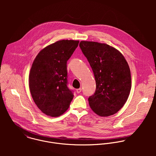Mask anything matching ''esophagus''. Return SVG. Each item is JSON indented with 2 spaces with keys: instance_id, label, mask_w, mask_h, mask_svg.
I'll return each instance as SVG.
<instances>
[{
  "instance_id": "esophagus-1",
  "label": "esophagus",
  "mask_w": 156,
  "mask_h": 156,
  "mask_svg": "<svg viewBox=\"0 0 156 156\" xmlns=\"http://www.w3.org/2000/svg\"><path fill=\"white\" fill-rule=\"evenodd\" d=\"M82 91V89L81 88H79V89H76V92H77V93H80V92Z\"/></svg>"
}]
</instances>
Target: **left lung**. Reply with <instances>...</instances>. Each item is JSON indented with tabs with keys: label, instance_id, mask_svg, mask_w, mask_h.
<instances>
[{
	"label": "left lung",
	"instance_id": "1",
	"mask_svg": "<svg viewBox=\"0 0 156 156\" xmlns=\"http://www.w3.org/2000/svg\"><path fill=\"white\" fill-rule=\"evenodd\" d=\"M79 46L93 71L95 92L88 98L91 109L100 116L119 111L129 96L131 73L122 53L105 43L80 41Z\"/></svg>",
	"mask_w": 156,
	"mask_h": 156
}]
</instances>
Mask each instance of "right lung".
<instances>
[{
  "mask_svg": "<svg viewBox=\"0 0 156 156\" xmlns=\"http://www.w3.org/2000/svg\"><path fill=\"white\" fill-rule=\"evenodd\" d=\"M79 41L63 40L41 50L32 65L29 86L37 107L44 114L57 117L68 109L73 98L67 87V61Z\"/></svg>",
  "mask_w": 156,
  "mask_h": 156,
  "instance_id": "obj_1",
  "label": "right lung"
}]
</instances>
